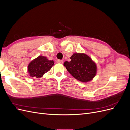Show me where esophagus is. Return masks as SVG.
Masks as SVG:
<instances>
[{
  "mask_svg": "<svg viewBox=\"0 0 130 130\" xmlns=\"http://www.w3.org/2000/svg\"><path fill=\"white\" fill-rule=\"evenodd\" d=\"M56 62L57 63H63V61L61 60H57L56 61Z\"/></svg>",
  "mask_w": 130,
  "mask_h": 130,
  "instance_id": "34e87169",
  "label": "esophagus"
}]
</instances>
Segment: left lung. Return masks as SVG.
Listing matches in <instances>:
<instances>
[{"label":"left lung","instance_id":"8db88e82","mask_svg":"<svg viewBox=\"0 0 130 130\" xmlns=\"http://www.w3.org/2000/svg\"><path fill=\"white\" fill-rule=\"evenodd\" d=\"M71 61H66L64 66L76 79L81 82H88L93 79L96 73V66L92 59L85 54H74Z\"/></svg>","mask_w":130,"mask_h":130}]
</instances>
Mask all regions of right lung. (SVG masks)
Here are the masks:
<instances>
[{"mask_svg": "<svg viewBox=\"0 0 130 130\" xmlns=\"http://www.w3.org/2000/svg\"><path fill=\"white\" fill-rule=\"evenodd\" d=\"M54 64L53 61L48 60L46 57L40 56L30 63L27 70L30 76L39 78L50 70Z\"/></svg>", "mask_w": 130, "mask_h": 130, "instance_id": "1", "label": "right lung"}]
</instances>
